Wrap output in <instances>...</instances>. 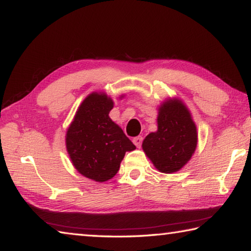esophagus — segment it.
<instances>
[{
    "label": "esophagus",
    "mask_w": 251,
    "mask_h": 251,
    "mask_svg": "<svg viewBox=\"0 0 251 251\" xmlns=\"http://www.w3.org/2000/svg\"><path fill=\"white\" fill-rule=\"evenodd\" d=\"M133 143L136 145V147H141L142 143H143V137L142 136H136V137L133 138Z\"/></svg>",
    "instance_id": "esophagus-1"
}]
</instances>
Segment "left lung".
I'll use <instances>...</instances> for the list:
<instances>
[{
  "instance_id": "left-lung-1",
  "label": "left lung",
  "mask_w": 251,
  "mask_h": 251,
  "mask_svg": "<svg viewBox=\"0 0 251 251\" xmlns=\"http://www.w3.org/2000/svg\"><path fill=\"white\" fill-rule=\"evenodd\" d=\"M157 124L158 130L146 136L143 150L159 172L175 173L196 150V126L188 109L178 100L165 101L160 106Z\"/></svg>"
}]
</instances>
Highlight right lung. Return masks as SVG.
Masks as SVG:
<instances>
[{"label": "right lung", "instance_id": "1", "mask_svg": "<svg viewBox=\"0 0 251 251\" xmlns=\"http://www.w3.org/2000/svg\"><path fill=\"white\" fill-rule=\"evenodd\" d=\"M113 105L107 95H88L66 134L67 151L75 168L83 176L99 182L115 176L125 152L136 148L109 118Z\"/></svg>", "mask_w": 251, "mask_h": 251}]
</instances>
